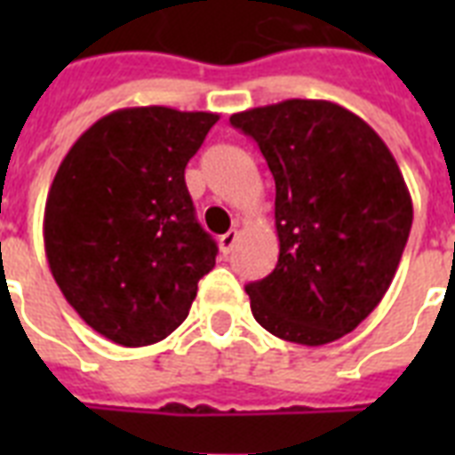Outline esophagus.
Segmentation results:
<instances>
[{
	"mask_svg": "<svg viewBox=\"0 0 455 455\" xmlns=\"http://www.w3.org/2000/svg\"><path fill=\"white\" fill-rule=\"evenodd\" d=\"M235 241H238V231H228V234H224L220 238V250L224 252V255H228L231 250H234Z\"/></svg>",
	"mask_w": 455,
	"mask_h": 455,
	"instance_id": "obj_1",
	"label": "esophagus"
}]
</instances>
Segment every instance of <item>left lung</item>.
Listing matches in <instances>:
<instances>
[{
  "mask_svg": "<svg viewBox=\"0 0 455 455\" xmlns=\"http://www.w3.org/2000/svg\"><path fill=\"white\" fill-rule=\"evenodd\" d=\"M276 181L278 262L245 285L257 323L318 347L352 332L385 298L413 224L409 186L371 124L318 99L231 116Z\"/></svg>",
  "mask_w": 455,
  "mask_h": 455,
  "instance_id": "left-lung-1",
  "label": "left lung"
}]
</instances>
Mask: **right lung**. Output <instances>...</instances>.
Masks as SVG:
<instances>
[{
	"mask_svg": "<svg viewBox=\"0 0 455 455\" xmlns=\"http://www.w3.org/2000/svg\"><path fill=\"white\" fill-rule=\"evenodd\" d=\"M217 113L113 110L66 153L44 207V250L63 298L123 347L164 339L188 316L217 245L184 170Z\"/></svg>",
	"mask_w": 455,
	"mask_h": 455,
	"instance_id": "obj_1",
	"label": "right lung"
}]
</instances>
